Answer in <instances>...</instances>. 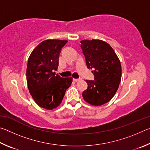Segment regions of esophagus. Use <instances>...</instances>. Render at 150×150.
<instances>
[{"label":"esophagus","mask_w":150,"mask_h":150,"mask_svg":"<svg viewBox=\"0 0 150 150\" xmlns=\"http://www.w3.org/2000/svg\"><path fill=\"white\" fill-rule=\"evenodd\" d=\"M82 80V79L79 78V79H73V81H75V82H78V81H80Z\"/></svg>","instance_id":"34e87169"}]
</instances>
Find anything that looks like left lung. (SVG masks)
Segmentation results:
<instances>
[{
	"label": "left lung",
	"instance_id": "1",
	"mask_svg": "<svg viewBox=\"0 0 150 150\" xmlns=\"http://www.w3.org/2000/svg\"><path fill=\"white\" fill-rule=\"evenodd\" d=\"M87 68H91L95 80H86L88 87L82 93L86 102L101 106L110 101L117 91L122 76L119 58L108 43L100 40L81 41Z\"/></svg>",
	"mask_w": 150,
	"mask_h": 150
}]
</instances>
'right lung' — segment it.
Returning a JSON list of instances; mask_svg holds the SVG:
<instances>
[{
    "label": "right lung",
    "instance_id": "1",
    "mask_svg": "<svg viewBox=\"0 0 150 150\" xmlns=\"http://www.w3.org/2000/svg\"><path fill=\"white\" fill-rule=\"evenodd\" d=\"M67 40H46L32 51L28 60L26 79L28 90L40 107L53 110L62 103L73 78H62L54 72L59 64L62 47Z\"/></svg>",
    "mask_w": 150,
    "mask_h": 150
}]
</instances>
